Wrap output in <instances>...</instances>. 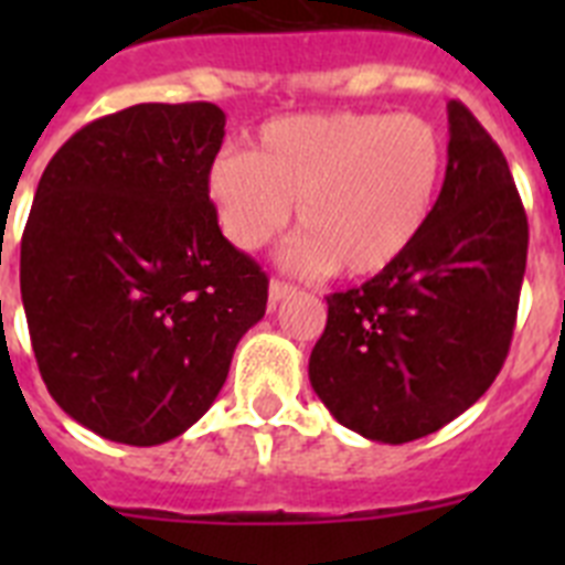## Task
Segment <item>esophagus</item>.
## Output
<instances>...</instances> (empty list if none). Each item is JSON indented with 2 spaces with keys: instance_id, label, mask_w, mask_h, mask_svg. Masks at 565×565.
Listing matches in <instances>:
<instances>
[{
  "instance_id": "esophagus-1",
  "label": "esophagus",
  "mask_w": 565,
  "mask_h": 565,
  "mask_svg": "<svg viewBox=\"0 0 565 565\" xmlns=\"http://www.w3.org/2000/svg\"><path fill=\"white\" fill-rule=\"evenodd\" d=\"M288 294H294V286H288V282H279V279H271L268 282V306H277L279 299H286Z\"/></svg>"
}]
</instances>
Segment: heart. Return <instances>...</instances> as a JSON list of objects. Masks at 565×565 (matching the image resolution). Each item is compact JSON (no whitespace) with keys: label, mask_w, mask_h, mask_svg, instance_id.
<instances>
[{"label":"heart","mask_w":565,"mask_h":565,"mask_svg":"<svg viewBox=\"0 0 565 565\" xmlns=\"http://www.w3.org/2000/svg\"><path fill=\"white\" fill-rule=\"evenodd\" d=\"M441 163V138L418 115H288L259 127L254 152L214 158L206 198L243 252L266 246L297 201L294 266L367 277L413 246L433 212Z\"/></svg>","instance_id":"b5f03b06"}]
</instances>
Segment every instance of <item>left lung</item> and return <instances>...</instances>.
<instances>
[{"instance_id":"1","label":"left lung","mask_w":565,"mask_h":565,"mask_svg":"<svg viewBox=\"0 0 565 565\" xmlns=\"http://www.w3.org/2000/svg\"><path fill=\"white\" fill-rule=\"evenodd\" d=\"M447 174L413 246L328 297L311 387L342 427L382 444L441 430L495 382L512 342L529 223L478 118L447 104Z\"/></svg>"}]
</instances>
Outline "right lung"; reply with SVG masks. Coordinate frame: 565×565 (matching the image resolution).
<instances>
[{"label":"right lung","mask_w":565,"mask_h":565,"mask_svg":"<svg viewBox=\"0 0 565 565\" xmlns=\"http://www.w3.org/2000/svg\"><path fill=\"white\" fill-rule=\"evenodd\" d=\"M226 115L135 104L78 129L22 234V306L50 396L109 441L154 447L221 393L268 279L206 198Z\"/></svg>","instance_id":"obj_1"}]
</instances>
